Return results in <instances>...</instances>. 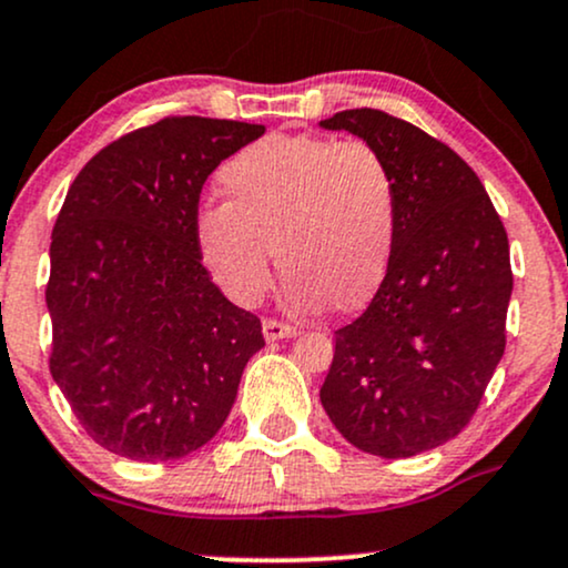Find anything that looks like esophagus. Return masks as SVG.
<instances>
[{"mask_svg": "<svg viewBox=\"0 0 568 568\" xmlns=\"http://www.w3.org/2000/svg\"><path fill=\"white\" fill-rule=\"evenodd\" d=\"M262 331H264V338L266 342H280V338H291V336H296L298 331L293 328V325H285V323H280V321H264L262 323Z\"/></svg>", "mask_w": 568, "mask_h": 568, "instance_id": "34e87169", "label": "esophagus"}]
</instances>
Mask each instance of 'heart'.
<instances>
[{
    "label": "heart",
    "mask_w": 568,
    "mask_h": 568,
    "mask_svg": "<svg viewBox=\"0 0 568 568\" xmlns=\"http://www.w3.org/2000/svg\"><path fill=\"white\" fill-rule=\"evenodd\" d=\"M230 202L202 205L194 240L232 302L253 306L272 285V247L296 310L352 312L387 275L397 186L366 141L266 135L219 173Z\"/></svg>",
    "instance_id": "1"
}]
</instances>
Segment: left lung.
<instances>
[{"mask_svg": "<svg viewBox=\"0 0 568 568\" xmlns=\"http://www.w3.org/2000/svg\"><path fill=\"white\" fill-rule=\"evenodd\" d=\"M387 160L397 232L387 275L336 331L321 403L361 452L403 459L456 438L505 355L510 245L484 184L454 149L379 109L321 122Z\"/></svg>", "mask_w": 568, "mask_h": 568, "instance_id": "1", "label": "left lung"}]
</instances>
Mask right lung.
Returning a JSON list of instances; mask_svg holds the SVG:
<instances>
[{
    "label": "right lung",
    "mask_w": 568,
    "mask_h": 568,
    "mask_svg": "<svg viewBox=\"0 0 568 568\" xmlns=\"http://www.w3.org/2000/svg\"><path fill=\"white\" fill-rule=\"evenodd\" d=\"M264 125L165 116L103 146L69 186L50 243V374L106 452L168 462L230 416L262 321L202 266L205 179Z\"/></svg>",
    "instance_id": "right-lung-1"
}]
</instances>
